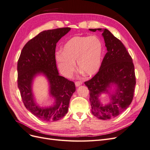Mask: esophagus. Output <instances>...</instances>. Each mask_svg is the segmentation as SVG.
<instances>
[{"label":"esophagus","instance_id":"34e87169","mask_svg":"<svg viewBox=\"0 0 150 150\" xmlns=\"http://www.w3.org/2000/svg\"><path fill=\"white\" fill-rule=\"evenodd\" d=\"M83 84V82L82 81H76V82L75 83V85L76 87H78V86H79L80 85H81Z\"/></svg>","mask_w":150,"mask_h":150}]
</instances>
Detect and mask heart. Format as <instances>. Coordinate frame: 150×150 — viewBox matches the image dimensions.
Segmentation results:
<instances>
[{"mask_svg": "<svg viewBox=\"0 0 150 150\" xmlns=\"http://www.w3.org/2000/svg\"><path fill=\"white\" fill-rule=\"evenodd\" d=\"M103 45L95 35L74 36L64 44L62 51L56 52V58L59 69L64 76H69L76 69L86 76L97 73L101 65Z\"/></svg>", "mask_w": 150, "mask_h": 150, "instance_id": "1", "label": "heart"}]
</instances>
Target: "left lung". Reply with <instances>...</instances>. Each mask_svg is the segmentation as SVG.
Returning <instances> with one entry per match:
<instances>
[{"instance_id":"obj_1","label":"left lung","mask_w":150,"mask_h":150,"mask_svg":"<svg viewBox=\"0 0 150 150\" xmlns=\"http://www.w3.org/2000/svg\"><path fill=\"white\" fill-rule=\"evenodd\" d=\"M103 32L102 35L107 49L98 73L86 81L89 90V101L92 114L98 118L107 120L118 116L132 102L136 77L133 59L121 40L106 29H89ZM113 85L115 91L111 93ZM110 95V101L102 104L99 98L101 93Z\"/></svg>"}]
</instances>
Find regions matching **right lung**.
Segmentation results:
<instances>
[{
	"label": "right lung",
	"mask_w": 150,
	"mask_h": 150,
	"mask_svg": "<svg viewBox=\"0 0 150 150\" xmlns=\"http://www.w3.org/2000/svg\"><path fill=\"white\" fill-rule=\"evenodd\" d=\"M70 30L64 28L40 33L26 43L17 62V84L22 101L27 110L41 120L56 121L64 117L76 91L74 83L59 74L55 57L57 42ZM39 74L47 77L50 96L54 99L49 107H40L34 100L31 86Z\"/></svg>",
	"instance_id": "right-lung-1"
}]
</instances>
